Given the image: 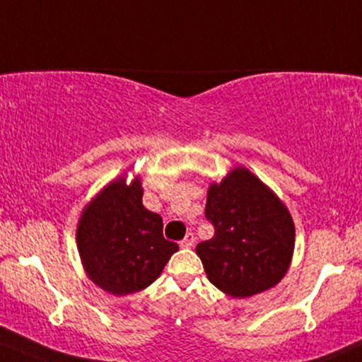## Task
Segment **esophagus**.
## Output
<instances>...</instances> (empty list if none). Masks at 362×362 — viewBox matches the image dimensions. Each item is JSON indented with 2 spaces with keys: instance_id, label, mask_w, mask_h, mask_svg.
Listing matches in <instances>:
<instances>
[{
  "instance_id": "1",
  "label": "esophagus",
  "mask_w": 362,
  "mask_h": 362,
  "mask_svg": "<svg viewBox=\"0 0 362 362\" xmlns=\"http://www.w3.org/2000/svg\"><path fill=\"white\" fill-rule=\"evenodd\" d=\"M194 243H195L194 234H192V233H189V234H187V236L180 241V246H182V247H192V246H194Z\"/></svg>"
}]
</instances>
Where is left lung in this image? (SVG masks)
<instances>
[{
	"label": "left lung",
	"instance_id": "left-lung-1",
	"mask_svg": "<svg viewBox=\"0 0 362 362\" xmlns=\"http://www.w3.org/2000/svg\"><path fill=\"white\" fill-rule=\"evenodd\" d=\"M206 217L214 238L197 245L209 281L233 298L267 291L288 272L295 224L283 200L246 167L207 189Z\"/></svg>",
	"mask_w": 362,
	"mask_h": 362
}]
</instances>
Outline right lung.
I'll use <instances>...</instances> for the list:
<instances>
[{"label": "right lung", "instance_id": "add662e5", "mask_svg": "<svg viewBox=\"0 0 362 362\" xmlns=\"http://www.w3.org/2000/svg\"><path fill=\"white\" fill-rule=\"evenodd\" d=\"M115 178L86 204L76 230L87 278L116 297L150 286L178 251L163 238L160 214L143 206L141 178Z\"/></svg>", "mask_w": 362, "mask_h": 362}]
</instances>
